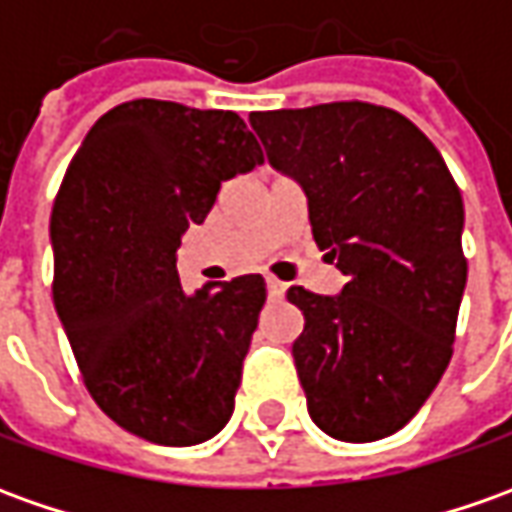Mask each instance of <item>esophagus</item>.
<instances>
[{"mask_svg":"<svg viewBox=\"0 0 512 512\" xmlns=\"http://www.w3.org/2000/svg\"><path fill=\"white\" fill-rule=\"evenodd\" d=\"M266 288H269V300H280V297L285 294V283L274 280V277H269V280H266Z\"/></svg>","mask_w":512,"mask_h":512,"instance_id":"34e87169","label":"esophagus"}]
</instances>
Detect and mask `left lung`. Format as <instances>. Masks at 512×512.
<instances>
[{"label":"left lung","mask_w":512,"mask_h":512,"mask_svg":"<svg viewBox=\"0 0 512 512\" xmlns=\"http://www.w3.org/2000/svg\"><path fill=\"white\" fill-rule=\"evenodd\" d=\"M271 168L308 198L325 260L347 277L325 297L288 288L305 316L291 347L308 415L333 440L403 429L451 361L468 263L460 187L403 114L370 103L255 111Z\"/></svg>","instance_id":"left-lung-1"}]
</instances>
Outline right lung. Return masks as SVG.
Masks as SVG:
<instances>
[{
    "instance_id": "obj_1",
    "label": "right lung",
    "mask_w": 512,
    "mask_h": 512,
    "mask_svg": "<svg viewBox=\"0 0 512 512\" xmlns=\"http://www.w3.org/2000/svg\"><path fill=\"white\" fill-rule=\"evenodd\" d=\"M257 165L235 111L131 100L66 168L50 218L55 311L89 395L142 440L196 446L232 417L266 283L243 274L187 294L176 249L221 182Z\"/></svg>"
}]
</instances>
